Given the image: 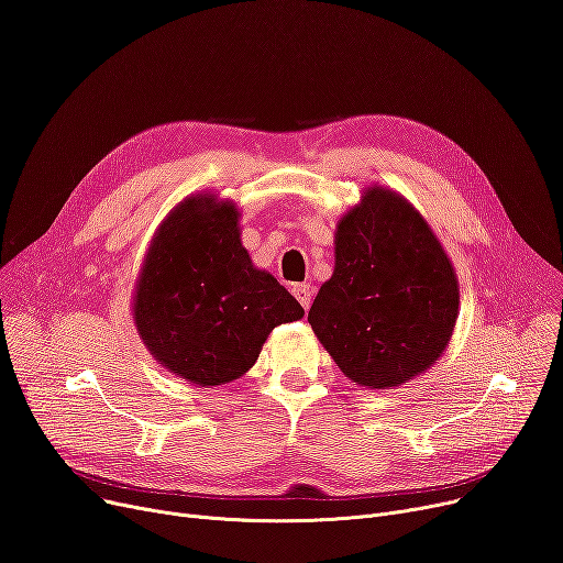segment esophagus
I'll return each instance as SVG.
<instances>
[{"label": "esophagus", "instance_id": "1", "mask_svg": "<svg viewBox=\"0 0 563 563\" xmlns=\"http://www.w3.org/2000/svg\"><path fill=\"white\" fill-rule=\"evenodd\" d=\"M291 294H294V297H297V299H299V303L303 306V310H308V308H310V303H312V287H310L308 283H301V285H294Z\"/></svg>", "mask_w": 563, "mask_h": 563}]
</instances>
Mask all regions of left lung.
Returning a JSON list of instances; mask_svg holds the SVG:
<instances>
[{"label":"left lung","instance_id":"8db88e82","mask_svg":"<svg viewBox=\"0 0 563 563\" xmlns=\"http://www.w3.org/2000/svg\"><path fill=\"white\" fill-rule=\"evenodd\" d=\"M459 317L454 264L401 194L367 187L335 228V269L308 321L349 380L393 390L450 346Z\"/></svg>","mask_w":563,"mask_h":563}]
</instances>
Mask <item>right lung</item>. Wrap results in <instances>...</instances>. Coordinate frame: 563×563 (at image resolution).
Segmentation results:
<instances>
[{
  "label": "right lung",
  "mask_w": 563,
  "mask_h": 563,
  "mask_svg": "<svg viewBox=\"0 0 563 563\" xmlns=\"http://www.w3.org/2000/svg\"><path fill=\"white\" fill-rule=\"evenodd\" d=\"M132 314L162 367L207 388L244 376L269 333L303 308L253 264L240 207L196 194L173 207L147 246Z\"/></svg>",
  "instance_id": "1"
}]
</instances>
